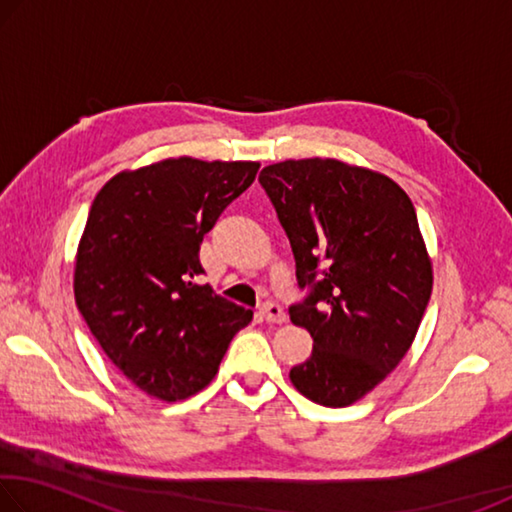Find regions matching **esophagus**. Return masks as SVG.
Masks as SVG:
<instances>
[{
  "label": "esophagus",
  "mask_w": 512,
  "mask_h": 512,
  "mask_svg": "<svg viewBox=\"0 0 512 512\" xmlns=\"http://www.w3.org/2000/svg\"><path fill=\"white\" fill-rule=\"evenodd\" d=\"M259 314H262L268 323H275V325H280L287 320V314H284V309L277 305V302H264V305L259 307Z\"/></svg>",
  "instance_id": "1"
}]
</instances>
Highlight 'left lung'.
Here are the masks:
<instances>
[{
  "mask_svg": "<svg viewBox=\"0 0 512 512\" xmlns=\"http://www.w3.org/2000/svg\"><path fill=\"white\" fill-rule=\"evenodd\" d=\"M259 183L309 289L289 316L314 350L291 368V384L316 404L350 406L397 368L431 298L415 207L384 173L334 158L268 164Z\"/></svg>",
  "mask_w": 512,
  "mask_h": 512,
  "instance_id": "left-lung-1",
  "label": "left lung"
}]
</instances>
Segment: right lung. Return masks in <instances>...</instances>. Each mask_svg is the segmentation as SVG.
<instances>
[{"label":"right lung","mask_w":512,"mask_h":512,"mask_svg":"<svg viewBox=\"0 0 512 512\" xmlns=\"http://www.w3.org/2000/svg\"><path fill=\"white\" fill-rule=\"evenodd\" d=\"M259 162L169 158L110 178L76 250L74 298L108 359L146 395L178 402L214 379L253 311L216 296L203 237Z\"/></svg>","instance_id":"obj_1"}]
</instances>
